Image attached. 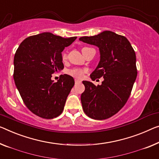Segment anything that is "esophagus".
Wrapping results in <instances>:
<instances>
[{
	"label": "esophagus",
	"instance_id": "esophagus-1",
	"mask_svg": "<svg viewBox=\"0 0 159 159\" xmlns=\"http://www.w3.org/2000/svg\"><path fill=\"white\" fill-rule=\"evenodd\" d=\"M79 83H80V80H77V79H75V84H79Z\"/></svg>",
	"mask_w": 159,
	"mask_h": 159
}]
</instances>
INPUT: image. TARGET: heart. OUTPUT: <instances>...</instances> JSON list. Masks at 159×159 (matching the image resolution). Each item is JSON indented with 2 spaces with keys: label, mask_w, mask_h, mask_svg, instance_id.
Instances as JSON below:
<instances>
[{
  "label": "heart",
  "mask_w": 159,
  "mask_h": 159,
  "mask_svg": "<svg viewBox=\"0 0 159 159\" xmlns=\"http://www.w3.org/2000/svg\"><path fill=\"white\" fill-rule=\"evenodd\" d=\"M62 60L63 61L66 60V53L62 54ZM86 72H87V70L83 69V68H73V69L68 70V74L77 79H82L84 77L85 73H86Z\"/></svg>",
  "instance_id": "b5f03b06"
}]
</instances>
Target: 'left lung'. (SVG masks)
Instances as JSON below:
<instances>
[{
	"mask_svg": "<svg viewBox=\"0 0 159 159\" xmlns=\"http://www.w3.org/2000/svg\"><path fill=\"white\" fill-rule=\"evenodd\" d=\"M79 40L99 48L100 61L91 79L103 77L102 84L97 86L90 81H83V109L90 118L106 119L121 109L129 98L137 76L136 53L126 38L110 30Z\"/></svg>",
	"mask_w": 159,
	"mask_h": 159,
	"instance_id": "1",
	"label": "left lung"
}]
</instances>
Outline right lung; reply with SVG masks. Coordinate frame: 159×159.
<instances>
[{"instance_id":"right-lung-1","label":"right lung","mask_w":159,"mask_h":159,"mask_svg":"<svg viewBox=\"0 0 159 159\" xmlns=\"http://www.w3.org/2000/svg\"><path fill=\"white\" fill-rule=\"evenodd\" d=\"M76 38L42 33L26 38L16 52L14 81L25 105L38 116L51 119L63 112L74 79L61 75L54 83L51 77L64 68L61 52Z\"/></svg>"}]
</instances>
